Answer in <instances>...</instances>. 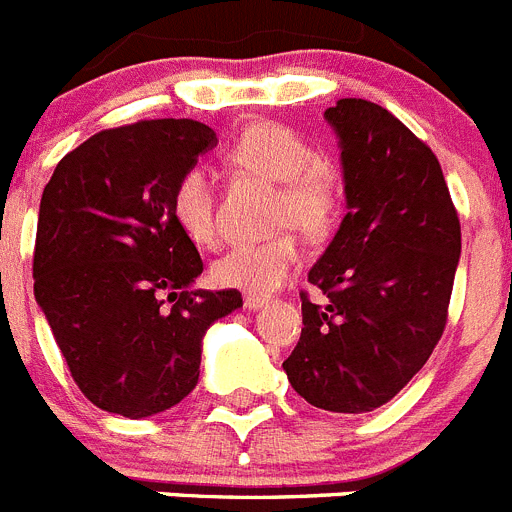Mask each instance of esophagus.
<instances>
[{
	"instance_id": "1",
	"label": "esophagus",
	"mask_w": 512,
	"mask_h": 512,
	"mask_svg": "<svg viewBox=\"0 0 512 512\" xmlns=\"http://www.w3.org/2000/svg\"><path fill=\"white\" fill-rule=\"evenodd\" d=\"M243 305H246V310L256 312V310H261V307L269 305V297H266V295H246Z\"/></svg>"
}]
</instances>
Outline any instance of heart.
<instances>
[{"label": "heart", "instance_id": "heart-1", "mask_svg": "<svg viewBox=\"0 0 512 512\" xmlns=\"http://www.w3.org/2000/svg\"><path fill=\"white\" fill-rule=\"evenodd\" d=\"M230 161L238 169L282 184L277 200V223L295 225L302 233L318 235L333 223L341 200V187L318 151L295 130L279 122H256L235 140ZM171 212L179 228L197 246L217 241V200L210 171L194 166L179 179L171 197ZM302 261L300 243L292 233L261 243H235L212 264L217 284L266 295L282 287Z\"/></svg>", "mask_w": 512, "mask_h": 512}]
</instances>
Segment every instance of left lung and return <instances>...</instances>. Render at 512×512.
I'll use <instances>...</instances> for the list:
<instances>
[{"instance_id": "8db88e82", "label": "left lung", "mask_w": 512, "mask_h": 512, "mask_svg": "<svg viewBox=\"0 0 512 512\" xmlns=\"http://www.w3.org/2000/svg\"><path fill=\"white\" fill-rule=\"evenodd\" d=\"M341 148L346 215L302 295L289 384L330 413H372L423 369L446 325L461 225L441 164L392 112L366 99L325 110Z\"/></svg>"}]
</instances>
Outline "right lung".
Segmentation results:
<instances>
[{"mask_svg": "<svg viewBox=\"0 0 512 512\" xmlns=\"http://www.w3.org/2000/svg\"><path fill=\"white\" fill-rule=\"evenodd\" d=\"M215 146L197 120H143L84 140L45 184L35 302L99 410L138 420L179 405L207 328L243 307L235 289L192 287L202 259L171 212L179 179Z\"/></svg>", "mask_w": 512, "mask_h": 512, "instance_id": "1", "label": "right lung"}]
</instances>
